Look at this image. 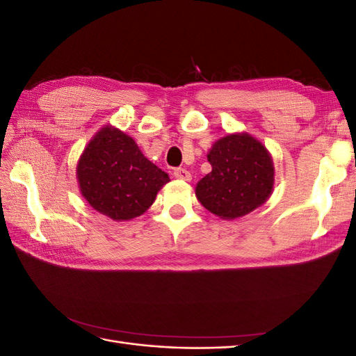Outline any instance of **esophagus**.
Returning <instances> with one entry per match:
<instances>
[{
  "mask_svg": "<svg viewBox=\"0 0 356 356\" xmlns=\"http://www.w3.org/2000/svg\"><path fill=\"white\" fill-rule=\"evenodd\" d=\"M174 175H175V178L182 179V181H190L191 179V174L186 168H177L174 170Z\"/></svg>",
  "mask_w": 356,
  "mask_h": 356,
  "instance_id": "34e87169",
  "label": "esophagus"
}]
</instances>
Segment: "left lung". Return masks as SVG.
<instances>
[{"label": "left lung", "instance_id": "1", "mask_svg": "<svg viewBox=\"0 0 356 356\" xmlns=\"http://www.w3.org/2000/svg\"><path fill=\"white\" fill-rule=\"evenodd\" d=\"M212 170L196 187L197 200L221 218H238L263 204L273 188V163L261 143L250 136L229 135L208 154Z\"/></svg>", "mask_w": 356, "mask_h": 356}]
</instances>
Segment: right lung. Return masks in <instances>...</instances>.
Instances as JSON below:
<instances>
[{
  "label": "right lung",
  "mask_w": 356,
  "mask_h": 356,
  "mask_svg": "<svg viewBox=\"0 0 356 356\" xmlns=\"http://www.w3.org/2000/svg\"><path fill=\"white\" fill-rule=\"evenodd\" d=\"M77 177L90 207L115 221L145 212L169 181L166 172L153 165L131 136L108 126L86 147Z\"/></svg>",
  "instance_id": "add662e5"
}]
</instances>
